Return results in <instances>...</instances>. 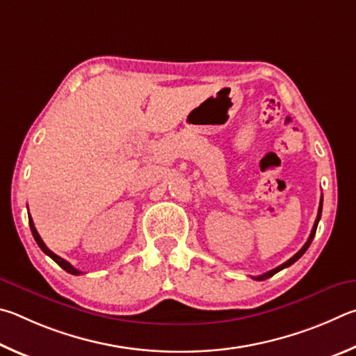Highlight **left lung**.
Here are the masks:
<instances>
[{"instance_id": "left-lung-1", "label": "left lung", "mask_w": 356, "mask_h": 356, "mask_svg": "<svg viewBox=\"0 0 356 356\" xmlns=\"http://www.w3.org/2000/svg\"><path fill=\"white\" fill-rule=\"evenodd\" d=\"M322 202H323V197H321V204H319V211H317V217H316V222H314V227H313V229H311V234H309V238H308V241L305 242V245L300 248V250H298L294 257H292L291 259H288L286 261V263H283L282 266H278V267H275V269H272V270H269V272H266L264 275H259V277H254V280H258V282H263V280H267V278H270V277H273L275 275L277 272H280V270H283V269H286V267H289V266H292L296 263L297 259H300L302 257H303V253L308 250V247L311 245V242H313V239H314V234H316V229H317V223H319V220H321V216H322Z\"/></svg>"}]
</instances>
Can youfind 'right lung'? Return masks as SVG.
<instances>
[{"mask_svg": "<svg viewBox=\"0 0 356 356\" xmlns=\"http://www.w3.org/2000/svg\"><path fill=\"white\" fill-rule=\"evenodd\" d=\"M29 227H31V233H33V236H34V239H35V242H37V245L40 247V250L45 253V254H48L49 258H51L54 263H58L62 269H64L65 272H68V273H72V275H81V270H78V269H74V267L68 263V261H65V259H62L60 257H58V254L56 253H53L51 250H49V248L45 245V242L42 241V238H40V234L37 233V229H35V227H34V222H33V219H31V216H29Z\"/></svg>", "mask_w": 356, "mask_h": 356, "instance_id": "1", "label": "right lung"}]
</instances>
